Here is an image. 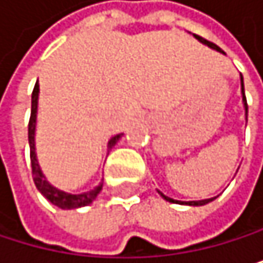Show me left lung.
I'll return each mask as SVG.
<instances>
[{
  "label": "left lung",
  "mask_w": 263,
  "mask_h": 263,
  "mask_svg": "<svg viewBox=\"0 0 263 263\" xmlns=\"http://www.w3.org/2000/svg\"><path fill=\"white\" fill-rule=\"evenodd\" d=\"M202 44H205V45H208L210 48H213V50H216V52H219V53H224L222 50L218 47V45H215L213 42H208V41H205V39H202V37H199V36H196ZM240 80H241V98H243V107H245V118H246V121H248V104H246V96H245V85H243V76H240ZM158 193L161 194V197L164 199V200H167V202H172V203H180V205H189V206H202V205H206V203H210V202H213L216 197H210V199H202V200H189V202H181V200H175V199H170V197H167L165 194H162L161 191H158Z\"/></svg>",
  "instance_id": "1"
}]
</instances>
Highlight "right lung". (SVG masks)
<instances>
[{"label":"right lung","mask_w":263,"mask_h":263,"mask_svg":"<svg viewBox=\"0 0 263 263\" xmlns=\"http://www.w3.org/2000/svg\"><path fill=\"white\" fill-rule=\"evenodd\" d=\"M37 104H39V85L36 83L33 95H31V117H29V124H28V142H29V156H31V168H33V180L34 184L37 187L39 193L48 200L52 202L55 206L61 208V210H74V208H80V206H86L91 203L98 194L102 189V181L93 187L86 191V193L82 194H70L66 193V191L58 189L57 186H53L52 183H48L47 177L44 175V172L39 165L37 161V155H36V124H37ZM123 134H117L114 137H110L107 142V153L112 149L117 142L121 139Z\"/></svg>","instance_id":"right-lung-1"}]
</instances>
